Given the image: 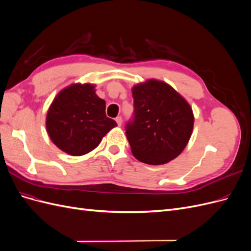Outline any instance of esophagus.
<instances>
[{
    "label": "esophagus",
    "mask_w": 251,
    "mask_h": 251,
    "mask_svg": "<svg viewBox=\"0 0 251 251\" xmlns=\"http://www.w3.org/2000/svg\"><path fill=\"white\" fill-rule=\"evenodd\" d=\"M116 123H117V125H118V126H121V124H123V118H121V116H118V117H116Z\"/></svg>",
    "instance_id": "esophagus-1"
}]
</instances>
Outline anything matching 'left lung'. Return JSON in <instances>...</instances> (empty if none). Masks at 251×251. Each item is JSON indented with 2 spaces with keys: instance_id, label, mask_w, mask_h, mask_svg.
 I'll list each match as a JSON object with an SVG mask.
<instances>
[{
  "instance_id": "1",
  "label": "left lung",
  "mask_w": 251,
  "mask_h": 251,
  "mask_svg": "<svg viewBox=\"0 0 251 251\" xmlns=\"http://www.w3.org/2000/svg\"><path fill=\"white\" fill-rule=\"evenodd\" d=\"M134 112L126 125L132 153L159 165L176 158L191 138L194 115L183 97L168 83L150 79L133 88Z\"/></svg>"
}]
</instances>
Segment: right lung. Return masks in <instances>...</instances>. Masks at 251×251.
<instances>
[{
	"label": "right lung",
	"instance_id": "right-lung-1",
	"mask_svg": "<svg viewBox=\"0 0 251 251\" xmlns=\"http://www.w3.org/2000/svg\"><path fill=\"white\" fill-rule=\"evenodd\" d=\"M117 124L105 115V101L93 85H73L54 98L47 114L51 140L67 154L81 156L93 151Z\"/></svg>",
	"mask_w": 251,
	"mask_h": 251
}]
</instances>
